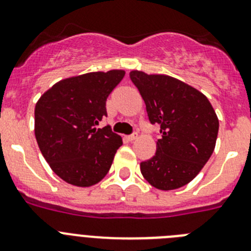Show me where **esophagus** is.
<instances>
[{
    "instance_id": "34e87169",
    "label": "esophagus",
    "mask_w": 251,
    "mask_h": 251,
    "mask_svg": "<svg viewBox=\"0 0 251 251\" xmlns=\"http://www.w3.org/2000/svg\"><path fill=\"white\" fill-rule=\"evenodd\" d=\"M137 138H138V133H133V134L128 135L127 139H128V141H129V142H133V141H135Z\"/></svg>"
}]
</instances>
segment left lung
<instances>
[{
    "instance_id": "left-lung-1",
    "label": "left lung",
    "mask_w": 251,
    "mask_h": 251,
    "mask_svg": "<svg viewBox=\"0 0 251 251\" xmlns=\"http://www.w3.org/2000/svg\"><path fill=\"white\" fill-rule=\"evenodd\" d=\"M151 124L160 127L157 151L141 163L151 187L173 190L192 181L213 154L219 121L201 92L176 78L132 71Z\"/></svg>"
}]
</instances>
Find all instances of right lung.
Returning <instances> with one entry per match:
<instances>
[{
	"label": "right lung",
	"instance_id": "obj_1",
	"mask_svg": "<svg viewBox=\"0 0 251 251\" xmlns=\"http://www.w3.org/2000/svg\"><path fill=\"white\" fill-rule=\"evenodd\" d=\"M124 75L112 70L66 78L36 103V141L50 169L66 183L92 187L107 176L123 142L109 127H96L107 117L108 96Z\"/></svg>",
	"mask_w": 251,
	"mask_h": 251
}]
</instances>
